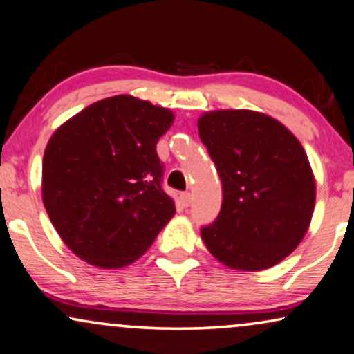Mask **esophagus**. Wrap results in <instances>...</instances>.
Returning <instances> with one entry per match:
<instances>
[{
    "mask_svg": "<svg viewBox=\"0 0 354 354\" xmlns=\"http://www.w3.org/2000/svg\"><path fill=\"white\" fill-rule=\"evenodd\" d=\"M180 199H181V204H183V206L188 207L189 204H191V193H181Z\"/></svg>",
    "mask_w": 354,
    "mask_h": 354,
    "instance_id": "obj_1",
    "label": "esophagus"
}]
</instances>
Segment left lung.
I'll list each match as a JSON object with an SVG mask.
<instances>
[{"mask_svg":"<svg viewBox=\"0 0 354 354\" xmlns=\"http://www.w3.org/2000/svg\"><path fill=\"white\" fill-rule=\"evenodd\" d=\"M223 183V206L201 229L207 250L236 270L257 272L282 262L308 231L315 176L297 136L254 110H212L199 117Z\"/></svg>","mask_w":354,"mask_h":354,"instance_id":"1","label":"left lung"}]
</instances>
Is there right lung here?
I'll list each match as a JSON object with an SVG mask.
<instances>
[{"label":"right lung","mask_w":354,"mask_h":354,"mask_svg":"<svg viewBox=\"0 0 354 354\" xmlns=\"http://www.w3.org/2000/svg\"><path fill=\"white\" fill-rule=\"evenodd\" d=\"M171 110L115 95L54 131L42 158V203L61 239L82 261L120 269L142 257L173 218L156 143Z\"/></svg>","instance_id":"1"}]
</instances>
